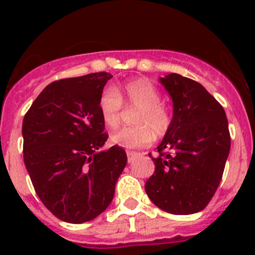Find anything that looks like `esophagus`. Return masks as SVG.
<instances>
[{
    "instance_id": "obj_1",
    "label": "esophagus",
    "mask_w": 255,
    "mask_h": 255,
    "mask_svg": "<svg viewBox=\"0 0 255 255\" xmlns=\"http://www.w3.org/2000/svg\"><path fill=\"white\" fill-rule=\"evenodd\" d=\"M126 154H128V161H129V163H131V162L135 159V157L138 155V153L132 152V150H128V152H126Z\"/></svg>"
}]
</instances>
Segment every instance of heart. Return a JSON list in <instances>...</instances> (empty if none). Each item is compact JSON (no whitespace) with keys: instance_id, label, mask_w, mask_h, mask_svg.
Returning a JSON list of instances; mask_svg holds the SVG:
<instances>
[{"instance_id":"1","label":"heart","mask_w":255,"mask_h":255,"mask_svg":"<svg viewBox=\"0 0 255 255\" xmlns=\"http://www.w3.org/2000/svg\"><path fill=\"white\" fill-rule=\"evenodd\" d=\"M121 94L130 107L138 108L134 117L135 126L123 128L111 135L112 143L123 148H141L163 136L171 126V115L161 103L159 91L147 79H138L123 88ZM123 100L120 92L108 87L101 93L98 110L103 124L110 129L119 126L121 120Z\"/></svg>"}]
</instances>
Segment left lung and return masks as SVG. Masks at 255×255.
<instances>
[{"label": "left lung", "instance_id": "1", "mask_svg": "<svg viewBox=\"0 0 255 255\" xmlns=\"http://www.w3.org/2000/svg\"><path fill=\"white\" fill-rule=\"evenodd\" d=\"M159 82L173 115L145 191L162 211L191 215L206 208L220 185L231 145L229 123L224 107L198 82L173 73Z\"/></svg>", "mask_w": 255, "mask_h": 255}]
</instances>
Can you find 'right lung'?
I'll return each mask as SVG.
<instances>
[{"label": "right lung", "mask_w": 255, "mask_h": 255, "mask_svg": "<svg viewBox=\"0 0 255 255\" xmlns=\"http://www.w3.org/2000/svg\"><path fill=\"white\" fill-rule=\"evenodd\" d=\"M108 73L57 80L44 88L22 121L24 163L47 209L70 224L100 216L114 199L128 162L108 138L98 100Z\"/></svg>", "instance_id": "1"}]
</instances>
